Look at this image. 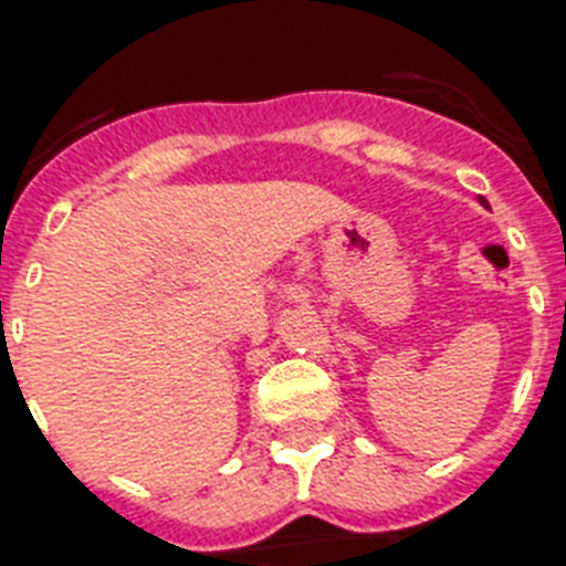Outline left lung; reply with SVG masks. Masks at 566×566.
<instances>
[{
	"instance_id": "1",
	"label": "left lung",
	"mask_w": 566,
	"mask_h": 566,
	"mask_svg": "<svg viewBox=\"0 0 566 566\" xmlns=\"http://www.w3.org/2000/svg\"><path fill=\"white\" fill-rule=\"evenodd\" d=\"M481 203H483V207H486V201H483V198H481Z\"/></svg>"
}]
</instances>
